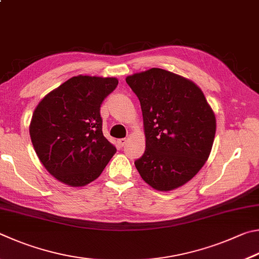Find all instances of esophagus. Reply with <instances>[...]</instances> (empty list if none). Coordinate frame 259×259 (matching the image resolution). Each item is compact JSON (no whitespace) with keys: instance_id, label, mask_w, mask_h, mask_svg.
<instances>
[{"instance_id":"34e87169","label":"esophagus","mask_w":259,"mask_h":259,"mask_svg":"<svg viewBox=\"0 0 259 259\" xmlns=\"http://www.w3.org/2000/svg\"><path fill=\"white\" fill-rule=\"evenodd\" d=\"M126 143H127V139H119V140H118V146H119L120 149L124 147Z\"/></svg>"}]
</instances>
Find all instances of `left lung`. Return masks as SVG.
Returning a JSON list of instances; mask_svg holds the SVG:
<instances>
[{"label": "left lung", "instance_id": "1", "mask_svg": "<svg viewBox=\"0 0 259 259\" xmlns=\"http://www.w3.org/2000/svg\"><path fill=\"white\" fill-rule=\"evenodd\" d=\"M126 83L141 103L146 134V151L135 167L158 191L182 187L210 155L214 111L192 80L160 68L127 76Z\"/></svg>", "mask_w": 259, "mask_h": 259}]
</instances>
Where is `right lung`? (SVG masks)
<instances>
[{
  "label": "right lung",
  "instance_id": "obj_1",
  "mask_svg": "<svg viewBox=\"0 0 259 259\" xmlns=\"http://www.w3.org/2000/svg\"><path fill=\"white\" fill-rule=\"evenodd\" d=\"M115 77L75 76L42 99L29 126L35 152L50 174L70 187L98 179L116 148L103 137L100 108Z\"/></svg>",
  "mask_w": 259,
  "mask_h": 259
}]
</instances>
